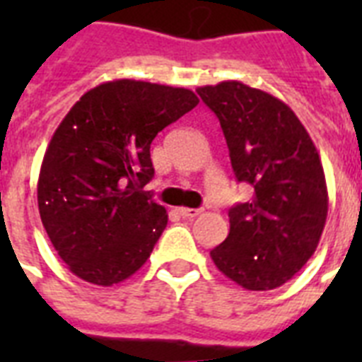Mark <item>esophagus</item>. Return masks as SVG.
I'll return each mask as SVG.
<instances>
[{
    "label": "esophagus",
    "mask_w": 362,
    "mask_h": 362,
    "mask_svg": "<svg viewBox=\"0 0 362 362\" xmlns=\"http://www.w3.org/2000/svg\"><path fill=\"white\" fill-rule=\"evenodd\" d=\"M203 210L201 209H186V206H182V209H178V214L182 216V218H197L199 214H201Z\"/></svg>",
    "instance_id": "esophagus-1"
}]
</instances>
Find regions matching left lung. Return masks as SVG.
I'll list each match as a JSON object with an SVG mask.
<instances>
[{"label": "left lung", "mask_w": 362, "mask_h": 362, "mask_svg": "<svg viewBox=\"0 0 362 362\" xmlns=\"http://www.w3.org/2000/svg\"><path fill=\"white\" fill-rule=\"evenodd\" d=\"M197 93L220 120L238 182L253 195L229 210V235L210 252L221 274L247 291L291 280L314 255L329 195L320 153L297 115L274 95L238 81Z\"/></svg>", "instance_id": "1"}]
</instances>
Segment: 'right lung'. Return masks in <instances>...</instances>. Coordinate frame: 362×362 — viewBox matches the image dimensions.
I'll list each match as a JSON object with an SVG mask.
<instances>
[{
  "instance_id": "obj_1",
  "label": "right lung",
  "mask_w": 362,
  "mask_h": 362,
  "mask_svg": "<svg viewBox=\"0 0 362 362\" xmlns=\"http://www.w3.org/2000/svg\"><path fill=\"white\" fill-rule=\"evenodd\" d=\"M197 103L187 88L120 78L71 107L42 158L37 203L73 274L109 287L146 263L169 218L139 189L153 176L150 144Z\"/></svg>"
}]
</instances>
